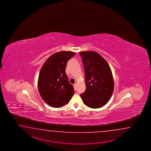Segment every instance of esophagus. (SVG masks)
Listing matches in <instances>:
<instances>
[{"label":"esophagus","instance_id":"esophagus-1","mask_svg":"<svg viewBox=\"0 0 151 151\" xmlns=\"http://www.w3.org/2000/svg\"><path fill=\"white\" fill-rule=\"evenodd\" d=\"M73 86H74V90H77V84L76 83H74Z\"/></svg>","mask_w":151,"mask_h":151}]
</instances>
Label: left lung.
Listing matches in <instances>:
<instances>
[{"mask_svg":"<svg viewBox=\"0 0 151 151\" xmlns=\"http://www.w3.org/2000/svg\"><path fill=\"white\" fill-rule=\"evenodd\" d=\"M85 75L86 90L80 96L85 105L98 109L109 101L114 89L112 73L108 63L96 52L79 53Z\"/></svg>","mask_w":151,"mask_h":151,"instance_id":"left-lung-1","label":"left lung"}]
</instances>
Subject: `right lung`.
Instances as JSON below:
<instances>
[{
    "mask_svg": "<svg viewBox=\"0 0 151 151\" xmlns=\"http://www.w3.org/2000/svg\"><path fill=\"white\" fill-rule=\"evenodd\" d=\"M76 53L62 51L52 55L42 66L39 75L38 87L42 99L48 105L61 107L66 105L74 94L65 69L68 61Z\"/></svg>",
    "mask_w": 151,
    "mask_h": 151,
    "instance_id": "right-lung-1",
    "label": "right lung"
}]
</instances>
